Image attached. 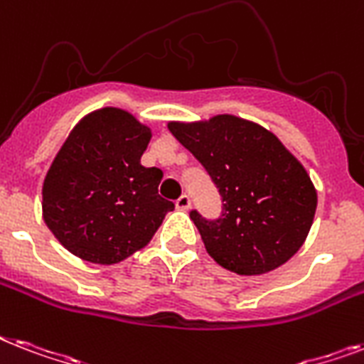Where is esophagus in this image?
Segmentation results:
<instances>
[{
	"label": "esophagus",
	"mask_w": 364,
	"mask_h": 364,
	"mask_svg": "<svg viewBox=\"0 0 364 364\" xmlns=\"http://www.w3.org/2000/svg\"><path fill=\"white\" fill-rule=\"evenodd\" d=\"M176 208L181 209V211H187V209L191 208V196H188V194H183V196L177 198Z\"/></svg>",
	"instance_id": "esophagus-1"
}]
</instances>
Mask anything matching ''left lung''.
I'll use <instances>...</instances> for the list:
<instances>
[{
    "mask_svg": "<svg viewBox=\"0 0 364 364\" xmlns=\"http://www.w3.org/2000/svg\"><path fill=\"white\" fill-rule=\"evenodd\" d=\"M168 129L223 196L218 218L191 211L209 256L237 274H264L286 264L305 243L318 205L303 164L273 132L235 115L172 121Z\"/></svg>",
    "mask_w": 364,
    "mask_h": 364,
    "instance_id": "8db88e82",
    "label": "left lung"
}]
</instances>
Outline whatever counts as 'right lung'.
<instances>
[{
	"label": "right lung",
	"mask_w": 364,
	"mask_h": 364,
	"mask_svg": "<svg viewBox=\"0 0 364 364\" xmlns=\"http://www.w3.org/2000/svg\"><path fill=\"white\" fill-rule=\"evenodd\" d=\"M149 127L119 108L91 112L70 131L43 185V218L65 249L112 265L146 247L173 203L162 172L140 159Z\"/></svg>",
	"instance_id": "obj_1"
}]
</instances>
